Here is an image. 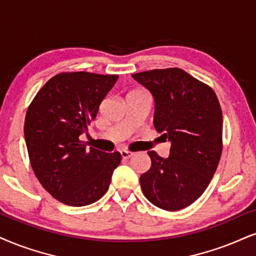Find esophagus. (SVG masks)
I'll list each match as a JSON object with an SVG mask.
<instances>
[{
  "label": "esophagus",
  "instance_id": "obj_1",
  "mask_svg": "<svg viewBox=\"0 0 256 256\" xmlns=\"http://www.w3.org/2000/svg\"><path fill=\"white\" fill-rule=\"evenodd\" d=\"M133 154L134 153L130 152V150H121V156H122L123 159H129V158L133 156Z\"/></svg>",
  "mask_w": 256,
  "mask_h": 256
}]
</instances>
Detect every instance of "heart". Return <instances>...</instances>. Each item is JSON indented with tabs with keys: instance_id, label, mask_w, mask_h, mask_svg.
I'll list each match as a JSON object with an SVG mask.
<instances>
[{
	"instance_id": "heart-1",
	"label": "heart",
	"mask_w": 256,
	"mask_h": 256,
	"mask_svg": "<svg viewBox=\"0 0 256 256\" xmlns=\"http://www.w3.org/2000/svg\"><path fill=\"white\" fill-rule=\"evenodd\" d=\"M134 92H140V91H134Z\"/></svg>"
}]
</instances>
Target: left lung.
I'll return each instance as SVG.
<instances>
[{
	"instance_id": "left-lung-1",
	"label": "left lung",
	"mask_w": 256,
	"mask_h": 256,
	"mask_svg": "<svg viewBox=\"0 0 256 256\" xmlns=\"http://www.w3.org/2000/svg\"><path fill=\"white\" fill-rule=\"evenodd\" d=\"M156 100L154 127L171 141L170 156L148 152L152 165L140 184L150 203L178 211L206 190L223 150V116L215 91L178 68L132 74Z\"/></svg>"
}]
</instances>
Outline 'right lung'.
Returning <instances> with one entry per match:
<instances>
[{
    "instance_id": "right-lung-1",
    "label": "right lung",
    "mask_w": 256,
    "mask_h": 256,
    "mask_svg": "<svg viewBox=\"0 0 256 256\" xmlns=\"http://www.w3.org/2000/svg\"><path fill=\"white\" fill-rule=\"evenodd\" d=\"M118 74L62 72L38 91L24 118V140L33 172L62 203L84 206L108 191L118 152L85 148L80 135L96 118Z\"/></svg>"
}]
</instances>
